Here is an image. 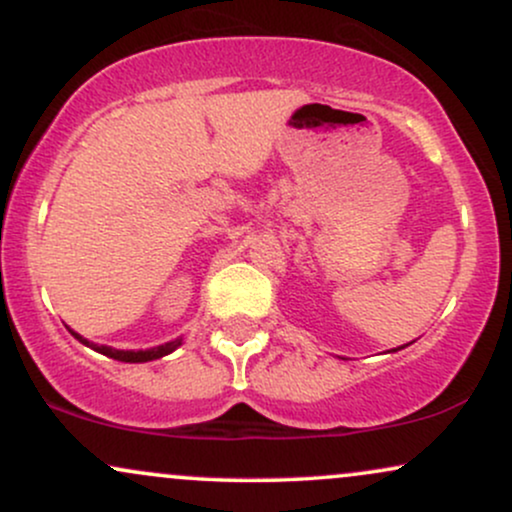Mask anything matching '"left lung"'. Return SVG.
Returning a JSON list of instances; mask_svg holds the SVG:
<instances>
[{"instance_id": "left-lung-1", "label": "left lung", "mask_w": 512, "mask_h": 512, "mask_svg": "<svg viewBox=\"0 0 512 512\" xmlns=\"http://www.w3.org/2000/svg\"><path fill=\"white\" fill-rule=\"evenodd\" d=\"M399 349H402V346H399ZM392 351H397V349H392Z\"/></svg>"}]
</instances>
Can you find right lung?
Instances as JSON below:
<instances>
[{
    "label": "right lung",
    "instance_id": "1",
    "mask_svg": "<svg viewBox=\"0 0 512 512\" xmlns=\"http://www.w3.org/2000/svg\"><path fill=\"white\" fill-rule=\"evenodd\" d=\"M72 332V330H69ZM76 339H79L81 344L91 346V349H96L98 354L103 356H110L115 358V361H125V363H146V361H154V358H161V356H168L170 351H175L178 346L182 344V339H173V342H166L161 346H154V349H144V351H120V349H110V346H98V344H91L88 339L81 337V334L72 332Z\"/></svg>",
    "mask_w": 512,
    "mask_h": 512
}]
</instances>
